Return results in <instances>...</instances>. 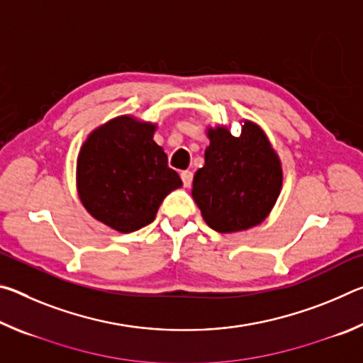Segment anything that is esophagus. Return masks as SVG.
I'll return each instance as SVG.
<instances>
[{
    "mask_svg": "<svg viewBox=\"0 0 363 363\" xmlns=\"http://www.w3.org/2000/svg\"><path fill=\"white\" fill-rule=\"evenodd\" d=\"M181 179H182V182H184V186L190 187V186H192L194 173H192V171H182V173H181Z\"/></svg>",
    "mask_w": 363,
    "mask_h": 363,
    "instance_id": "obj_1",
    "label": "esophagus"
}]
</instances>
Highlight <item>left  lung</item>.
Here are the masks:
<instances>
[{
    "mask_svg": "<svg viewBox=\"0 0 363 363\" xmlns=\"http://www.w3.org/2000/svg\"><path fill=\"white\" fill-rule=\"evenodd\" d=\"M205 164L194 176L192 196L205 223L220 233L261 224L277 201L284 169L266 133L243 120L240 136L229 126L206 128Z\"/></svg>",
    "mask_w": 363,
    "mask_h": 363,
    "instance_id": "8db88e82",
    "label": "left lung"
}]
</instances>
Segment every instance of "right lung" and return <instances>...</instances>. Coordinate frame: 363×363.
I'll return each mask as SVG.
<instances>
[{"instance_id":"right-lung-1","label":"right lung","mask_w":363,"mask_h":363,"mask_svg":"<svg viewBox=\"0 0 363 363\" xmlns=\"http://www.w3.org/2000/svg\"><path fill=\"white\" fill-rule=\"evenodd\" d=\"M157 123L120 115L89 133L77 158V192L91 216L121 233L150 224L164 196L182 187L153 140Z\"/></svg>"}]
</instances>
